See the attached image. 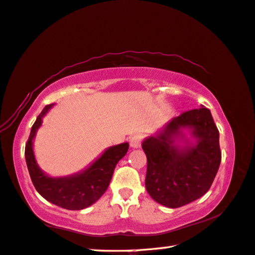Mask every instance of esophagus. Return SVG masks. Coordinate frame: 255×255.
I'll list each match as a JSON object with an SVG mask.
<instances>
[{
	"instance_id": "34e87169",
	"label": "esophagus",
	"mask_w": 255,
	"mask_h": 255,
	"mask_svg": "<svg viewBox=\"0 0 255 255\" xmlns=\"http://www.w3.org/2000/svg\"><path fill=\"white\" fill-rule=\"evenodd\" d=\"M140 142H142V136L140 135H134L129 138V144L132 148H138L140 146Z\"/></svg>"
}]
</instances>
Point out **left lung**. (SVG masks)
Returning <instances> with one entry per match:
<instances>
[{"mask_svg": "<svg viewBox=\"0 0 255 255\" xmlns=\"http://www.w3.org/2000/svg\"><path fill=\"white\" fill-rule=\"evenodd\" d=\"M184 130H190L195 143L185 138ZM142 147L147 157L145 187L167 208H180L203 196L221 162L219 130L203 106L172 118L145 138Z\"/></svg>", "mask_w": 255, "mask_h": 255, "instance_id": "1", "label": "left lung"}]
</instances>
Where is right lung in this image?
<instances>
[{
	"label": "right lung",
	"instance_id": "add662e5",
	"mask_svg": "<svg viewBox=\"0 0 255 255\" xmlns=\"http://www.w3.org/2000/svg\"><path fill=\"white\" fill-rule=\"evenodd\" d=\"M54 104L43 109L30 130L25 148V156L30 178L44 199L67 210H83L94 204L110 185L117 163L126 155L129 144L123 143L107 148L85 170L67 177H51L46 175L36 162L33 140L43 118Z\"/></svg>",
	"mask_w": 255,
	"mask_h": 255
}]
</instances>
